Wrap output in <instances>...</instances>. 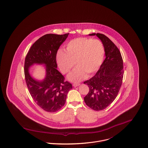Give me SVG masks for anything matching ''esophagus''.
<instances>
[{
  "instance_id": "1",
  "label": "esophagus",
  "mask_w": 148,
  "mask_h": 148,
  "mask_svg": "<svg viewBox=\"0 0 148 148\" xmlns=\"http://www.w3.org/2000/svg\"><path fill=\"white\" fill-rule=\"evenodd\" d=\"M73 86H74V87H77V86H79V85H80V84H77V83H74V84H73Z\"/></svg>"
}]
</instances>
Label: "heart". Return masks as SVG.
<instances>
[{"label":"heart","instance_id":"1","mask_svg":"<svg viewBox=\"0 0 148 148\" xmlns=\"http://www.w3.org/2000/svg\"><path fill=\"white\" fill-rule=\"evenodd\" d=\"M104 48L101 41L88 37H77L70 40L65 46L64 52L59 50L56 56L58 65L63 74L73 82L84 79L96 73L101 65L104 57Z\"/></svg>","mask_w":148,"mask_h":148}]
</instances>
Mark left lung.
Listing matches in <instances>:
<instances>
[{
    "label": "left lung",
    "mask_w": 148,
    "mask_h": 148,
    "mask_svg": "<svg viewBox=\"0 0 148 148\" xmlns=\"http://www.w3.org/2000/svg\"><path fill=\"white\" fill-rule=\"evenodd\" d=\"M89 35H96L101 40L106 57L96 74L84 82L89 88L84 101L91 109L101 111L110 106L119 93L124 74L123 59L118 48L106 36L101 33Z\"/></svg>",
    "instance_id": "left-lung-1"
}]
</instances>
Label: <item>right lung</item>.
Listing matches in <instances>:
<instances>
[{
	"mask_svg": "<svg viewBox=\"0 0 148 148\" xmlns=\"http://www.w3.org/2000/svg\"><path fill=\"white\" fill-rule=\"evenodd\" d=\"M69 34L42 36L32 45L25 58L24 73L29 92L35 103L47 112H55L62 108L68 92L73 88L56 69L58 50ZM34 63L46 64V77L42 82L35 80L28 73L29 67Z\"/></svg>",
	"mask_w": 148,
	"mask_h": 148,
	"instance_id": "obj_1",
	"label": "right lung"
}]
</instances>
